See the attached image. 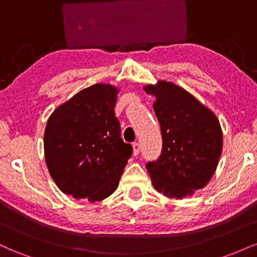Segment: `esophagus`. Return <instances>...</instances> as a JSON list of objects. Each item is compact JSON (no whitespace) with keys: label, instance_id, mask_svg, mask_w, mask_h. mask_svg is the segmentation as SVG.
Here are the masks:
<instances>
[{"label":"esophagus","instance_id":"obj_1","mask_svg":"<svg viewBox=\"0 0 257 257\" xmlns=\"http://www.w3.org/2000/svg\"><path fill=\"white\" fill-rule=\"evenodd\" d=\"M139 152H140V145L138 143L133 144V155L138 156Z\"/></svg>","mask_w":257,"mask_h":257}]
</instances>
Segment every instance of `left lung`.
Listing matches in <instances>:
<instances>
[{
  "label": "left lung",
  "instance_id": "obj_1",
  "mask_svg": "<svg viewBox=\"0 0 257 257\" xmlns=\"http://www.w3.org/2000/svg\"><path fill=\"white\" fill-rule=\"evenodd\" d=\"M156 96L153 104L161 125L163 149L146 164L153 187L169 198L192 196L210 181L222 152L217 117L192 94L167 81L144 87Z\"/></svg>",
  "mask_w": 257,
  "mask_h": 257
}]
</instances>
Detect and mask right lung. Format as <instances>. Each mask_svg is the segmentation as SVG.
Here are the masks:
<instances>
[{"mask_svg":"<svg viewBox=\"0 0 257 257\" xmlns=\"http://www.w3.org/2000/svg\"><path fill=\"white\" fill-rule=\"evenodd\" d=\"M118 88L96 83L58 106L47 120L44 157L52 179L75 199L100 202L118 187L133 147L114 116Z\"/></svg>","mask_w":257,"mask_h":257,"instance_id":"1","label":"right lung"}]
</instances>
